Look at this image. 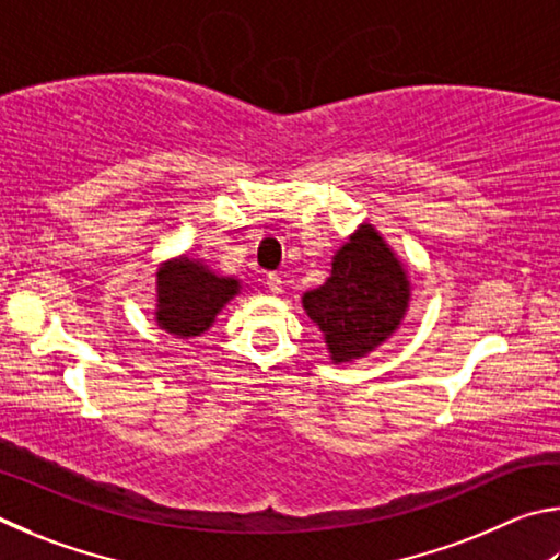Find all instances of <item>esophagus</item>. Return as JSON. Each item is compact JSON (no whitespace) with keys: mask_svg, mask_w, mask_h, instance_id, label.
<instances>
[{"mask_svg":"<svg viewBox=\"0 0 560 560\" xmlns=\"http://www.w3.org/2000/svg\"><path fill=\"white\" fill-rule=\"evenodd\" d=\"M265 285H268V290L272 292V295H280V292H282V278H280V275L270 272L268 280H265Z\"/></svg>","mask_w":560,"mask_h":560,"instance_id":"esophagus-1","label":"esophagus"}]
</instances>
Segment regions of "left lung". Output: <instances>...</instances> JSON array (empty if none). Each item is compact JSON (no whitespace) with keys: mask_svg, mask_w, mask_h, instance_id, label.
I'll list each match as a JSON object with an SVG mask.
<instances>
[{"mask_svg":"<svg viewBox=\"0 0 560 560\" xmlns=\"http://www.w3.org/2000/svg\"><path fill=\"white\" fill-rule=\"evenodd\" d=\"M408 302V272L374 223H361L331 258L325 285L302 295L335 364L366 357L394 337Z\"/></svg>","mask_w":560,"mask_h":560,"instance_id":"obj_1","label":"left lung"}]
</instances>
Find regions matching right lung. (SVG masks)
Segmentation results:
<instances>
[{"label": "right lung", "instance_id": "obj_1", "mask_svg": "<svg viewBox=\"0 0 560 560\" xmlns=\"http://www.w3.org/2000/svg\"><path fill=\"white\" fill-rule=\"evenodd\" d=\"M241 292V280L213 272L199 258H172L156 270L154 322L179 339L201 337Z\"/></svg>", "mask_w": 560, "mask_h": 560}]
</instances>
